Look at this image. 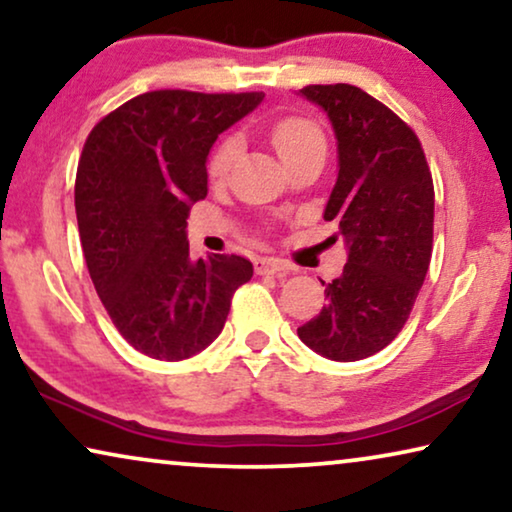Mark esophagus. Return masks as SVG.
Wrapping results in <instances>:
<instances>
[{
  "label": "esophagus",
  "mask_w": 512,
  "mask_h": 512,
  "mask_svg": "<svg viewBox=\"0 0 512 512\" xmlns=\"http://www.w3.org/2000/svg\"><path fill=\"white\" fill-rule=\"evenodd\" d=\"M255 271L259 276H266V273H287L290 271V264L278 257H259L255 259Z\"/></svg>",
  "instance_id": "34e87169"
}]
</instances>
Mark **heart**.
Instances as JSON below:
<instances>
[{"label":"heart","mask_w":512,"mask_h":512,"mask_svg":"<svg viewBox=\"0 0 512 512\" xmlns=\"http://www.w3.org/2000/svg\"><path fill=\"white\" fill-rule=\"evenodd\" d=\"M271 143L273 148H276V153L280 155V160L290 164L292 160H297L299 155H304L306 150H311L315 146H325V136H322L320 127L315 125L313 120L292 115V118L278 120L276 125L271 127ZM239 150V136H227L211 157V167H208L211 169V176H225L229 167H232V162L236 160V155H239Z\"/></svg>","instance_id":"1"}]
</instances>
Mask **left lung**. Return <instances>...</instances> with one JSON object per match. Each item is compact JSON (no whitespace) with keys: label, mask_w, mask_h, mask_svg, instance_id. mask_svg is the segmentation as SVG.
<instances>
[{"label":"left lung","mask_w":512,"mask_h":512,"mask_svg":"<svg viewBox=\"0 0 512 512\" xmlns=\"http://www.w3.org/2000/svg\"><path fill=\"white\" fill-rule=\"evenodd\" d=\"M334 127L338 176L325 206L348 250L327 306L297 334L334 362L376 355L406 325L434 243V183L413 129L348 83L306 85Z\"/></svg>","instance_id":"8db88e82"}]
</instances>
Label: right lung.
I'll return each mask as SVG.
<instances>
[{"instance_id": "1", "label": "right lung", "mask_w": 512, "mask_h": 512, "mask_svg": "<svg viewBox=\"0 0 512 512\" xmlns=\"http://www.w3.org/2000/svg\"><path fill=\"white\" fill-rule=\"evenodd\" d=\"M262 92L155 90L99 120L76 171V218L90 278L122 338L181 362L225 327L236 287L253 278L239 255L190 257L187 215L208 192L218 134L253 113Z\"/></svg>"}]
</instances>
